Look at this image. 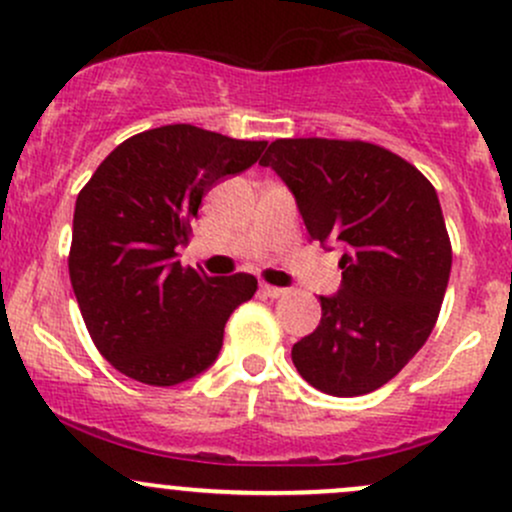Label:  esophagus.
Segmentation results:
<instances>
[{
    "mask_svg": "<svg viewBox=\"0 0 512 512\" xmlns=\"http://www.w3.org/2000/svg\"><path fill=\"white\" fill-rule=\"evenodd\" d=\"M260 294H262V297L279 299V297H284V294H287V289H282V287H272V284H265V282H262V284H260Z\"/></svg>",
    "mask_w": 512,
    "mask_h": 512,
    "instance_id": "esophagus-1",
    "label": "esophagus"
}]
</instances>
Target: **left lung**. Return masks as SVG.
I'll return each mask as SVG.
<instances>
[{"label":"left lung","mask_w":512,"mask_h":512,"mask_svg":"<svg viewBox=\"0 0 512 512\" xmlns=\"http://www.w3.org/2000/svg\"><path fill=\"white\" fill-rule=\"evenodd\" d=\"M262 166L292 191L306 233L343 247L341 287L319 297L321 324L294 343L316 390L358 397L383 387L427 343L451 272V242L434 186L368 142L277 139Z\"/></svg>","instance_id":"obj_1"}]
</instances>
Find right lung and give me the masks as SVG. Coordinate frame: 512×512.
<instances>
[{
  "mask_svg": "<svg viewBox=\"0 0 512 512\" xmlns=\"http://www.w3.org/2000/svg\"><path fill=\"white\" fill-rule=\"evenodd\" d=\"M267 142L193 125L134 134L78 193L68 272L98 351L127 378L171 387L208 370L230 314L252 299V274L181 267L203 196L250 169Z\"/></svg>",
  "mask_w": 512,
  "mask_h": 512,
  "instance_id": "right-lung-1",
  "label": "right lung"
}]
</instances>
